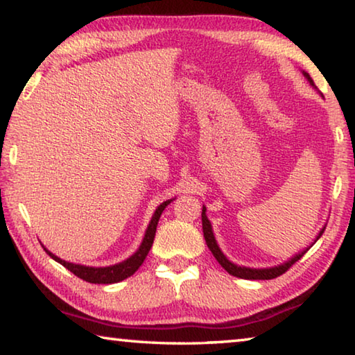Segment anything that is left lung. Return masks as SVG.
<instances>
[{
  "label": "left lung",
  "mask_w": 355,
  "mask_h": 355,
  "mask_svg": "<svg viewBox=\"0 0 355 355\" xmlns=\"http://www.w3.org/2000/svg\"><path fill=\"white\" fill-rule=\"evenodd\" d=\"M304 75L307 76V80L310 81L311 86H315L313 80H311L310 75L305 73V71H304ZM202 228H203V236H205V241H207L208 249L213 252V255L216 257V260L219 261L220 266L224 268L228 274L235 275V277H239V279H248V280H271V279H275V277H279V275L285 274L288 269H290L297 260H300V258L304 257L305 252H307V250L300 252L299 255L291 258L290 261H286V263L280 264V266H275V268H269V269L241 268V266H236V264H233V263L228 261L227 258L224 257V254H222V252H220V249L218 248V244H216V239L213 236V230H211V224H209V220H208L207 214H205V207H203V209H202ZM324 230H326V227H324L322 230L320 232V235H318V238L322 235Z\"/></svg>",
  "instance_id": "obj_1"
}]
</instances>
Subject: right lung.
Listing matches in <instances>:
<instances>
[{
    "label": "right lung",
    "mask_w": 355,
    "mask_h": 355,
    "mask_svg": "<svg viewBox=\"0 0 355 355\" xmlns=\"http://www.w3.org/2000/svg\"><path fill=\"white\" fill-rule=\"evenodd\" d=\"M172 200H166L161 203V205L156 208V211L152 218V222L146 232V236H144V241L141 244L139 250L136 252L133 257H130L128 260H125L119 264H114V266L110 268H89V266H81V264H73V263H67L58 258L56 255H53L51 252H48L45 248V252L50 255L53 260H56L58 263H61L64 268H67L70 272H73L76 277H80L83 280L89 282V284H117V282L123 280L133 275L137 269H139L141 264L146 260V257L148 254L150 248H152L153 239H155V233H156V225H158V220L161 218V213L164 211V208L169 205Z\"/></svg>",
    "instance_id": "add662e5"
}]
</instances>
